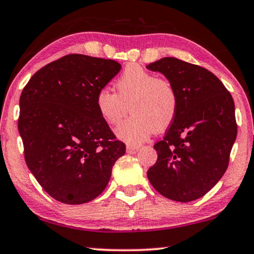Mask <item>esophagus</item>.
I'll use <instances>...</instances> for the list:
<instances>
[{
	"label": "esophagus",
	"mask_w": 254,
	"mask_h": 254,
	"mask_svg": "<svg viewBox=\"0 0 254 254\" xmlns=\"http://www.w3.org/2000/svg\"><path fill=\"white\" fill-rule=\"evenodd\" d=\"M139 151V147H135V146H127V153L129 154H135Z\"/></svg>",
	"instance_id": "obj_1"
}]
</instances>
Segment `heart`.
<instances>
[{
	"instance_id": "heart-1",
	"label": "heart",
	"mask_w": 254,
	"mask_h": 254,
	"mask_svg": "<svg viewBox=\"0 0 254 254\" xmlns=\"http://www.w3.org/2000/svg\"><path fill=\"white\" fill-rule=\"evenodd\" d=\"M117 93L104 87L95 95V107L108 125H117L131 113L115 129V134L128 144L137 146L154 131H162L175 119L179 100L169 80L156 78L151 72L131 65L115 81Z\"/></svg>"
}]
</instances>
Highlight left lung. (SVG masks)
<instances>
[{
  "instance_id": "8db88e82",
  "label": "left lung",
  "mask_w": 254,
  "mask_h": 254,
  "mask_svg": "<svg viewBox=\"0 0 254 254\" xmlns=\"http://www.w3.org/2000/svg\"><path fill=\"white\" fill-rule=\"evenodd\" d=\"M147 68L164 74L179 100L166 136L154 146L157 161L147 171L148 180L169 199H198L228 169L237 137L233 99L215 74L198 65L164 57Z\"/></svg>"
}]
</instances>
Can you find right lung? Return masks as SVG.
<instances>
[{
	"instance_id": "right-lung-1",
	"label": "right lung",
	"mask_w": 254,
	"mask_h": 254,
	"mask_svg": "<svg viewBox=\"0 0 254 254\" xmlns=\"http://www.w3.org/2000/svg\"><path fill=\"white\" fill-rule=\"evenodd\" d=\"M112 59L67 55L30 78L19 98L18 131L26 166L52 198L94 199L126 151L95 107V95L119 73Z\"/></svg>"
}]
</instances>
